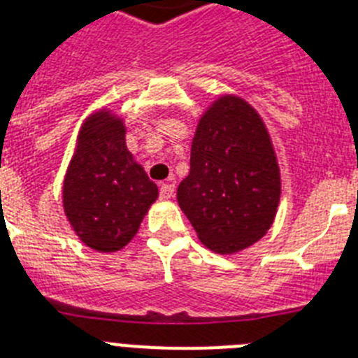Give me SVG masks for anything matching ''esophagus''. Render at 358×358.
Instances as JSON below:
<instances>
[{"mask_svg":"<svg viewBox=\"0 0 358 358\" xmlns=\"http://www.w3.org/2000/svg\"><path fill=\"white\" fill-rule=\"evenodd\" d=\"M173 192H176V185L173 182H164L159 188V197L163 201H169V199L173 197Z\"/></svg>","mask_w":358,"mask_h":358,"instance_id":"34e87169","label":"esophagus"}]
</instances>
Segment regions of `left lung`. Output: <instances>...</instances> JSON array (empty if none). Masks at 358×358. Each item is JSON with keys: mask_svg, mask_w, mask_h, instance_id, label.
I'll list each match as a JSON object with an SVG mask.
<instances>
[{"mask_svg": "<svg viewBox=\"0 0 358 358\" xmlns=\"http://www.w3.org/2000/svg\"><path fill=\"white\" fill-rule=\"evenodd\" d=\"M280 197V164L264 118L242 96L220 94L199 118L179 208L208 249L235 255L271 229Z\"/></svg>", "mask_w": 358, "mask_h": 358, "instance_id": "left-lung-1", "label": "left lung"}]
</instances>
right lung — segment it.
I'll return each instance as SVG.
<instances>
[{
	"label": "right lung",
	"instance_id": "add662e5",
	"mask_svg": "<svg viewBox=\"0 0 358 358\" xmlns=\"http://www.w3.org/2000/svg\"><path fill=\"white\" fill-rule=\"evenodd\" d=\"M125 120L109 107L82 122L62 182V208L75 235L98 252L136 236L159 189L125 143Z\"/></svg>",
	"mask_w": 358,
	"mask_h": 358
}]
</instances>
